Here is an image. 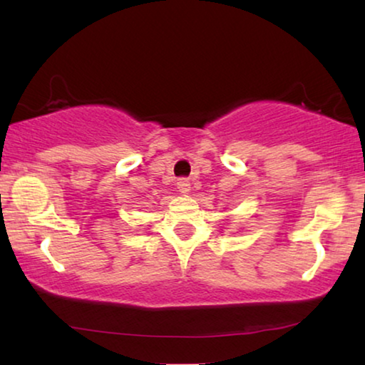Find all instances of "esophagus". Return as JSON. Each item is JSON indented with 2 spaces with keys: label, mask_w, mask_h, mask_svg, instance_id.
<instances>
[{
  "label": "esophagus",
  "mask_w": 365,
  "mask_h": 365,
  "mask_svg": "<svg viewBox=\"0 0 365 365\" xmlns=\"http://www.w3.org/2000/svg\"><path fill=\"white\" fill-rule=\"evenodd\" d=\"M176 186H178V190L181 194H189L190 192V182L187 181V179H179V181L176 182Z\"/></svg>",
  "instance_id": "1"
}]
</instances>
